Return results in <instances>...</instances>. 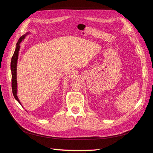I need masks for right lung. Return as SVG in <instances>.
<instances>
[{"label": "right lung", "instance_id": "obj_1", "mask_svg": "<svg viewBox=\"0 0 153 153\" xmlns=\"http://www.w3.org/2000/svg\"><path fill=\"white\" fill-rule=\"evenodd\" d=\"M25 36H26V34L21 36V37L19 38L18 42L16 43L15 51L14 52V54L12 57V59H11V63H10L11 73H12L13 94L14 97H15V98L19 102V103H20V101H19L18 97L16 96V88H17V82H16V65H17L19 51V49H20V43L21 42L22 40L24 39V38L25 37Z\"/></svg>", "mask_w": 153, "mask_h": 153}]
</instances>
